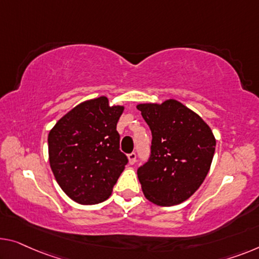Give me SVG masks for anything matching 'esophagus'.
<instances>
[{
    "instance_id": "obj_1",
    "label": "esophagus",
    "mask_w": 259,
    "mask_h": 259,
    "mask_svg": "<svg viewBox=\"0 0 259 259\" xmlns=\"http://www.w3.org/2000/svg\"><path fill=\"white\" fill-rule=\"evenodd\" d=\"M128 159H129V164L134 165L135 163H136V153H135V152L129 153L128 154Z\"/></svg>"
}]
</instances>
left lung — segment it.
I'll list each match as a JSON object with an SVG mask.
<instances>
[{"label":"left lung","instance_id":"left-lung-1","mask_svg":"<svg viewBox=\"0 0 259 259\" xmlns=\"http://www.w3.org/2000/svg\"><path fill=\"white\" fill-rule=\"evenodd\" d=\"M137 109L152 134L149 160L137 169L145 198L165 207L186 201L210 168L216 145L213 131L177 100L141 103Z\"/></svg>","mask_w":259,"mask_h":259}]
</instances>
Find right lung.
Here are the masks:
<instances>
[{
  "mask_svg": "<svg viewBox=\"0 0 259 259\" xmlns=\"http://www.w3.org/2000/svg\"><path fill=\"white\" fill-rule=\"evenodd\" d=\"M123 106L106 96L69 110L50 130L49 161L66 195L80 204H95L111 195L128 158L119 151L116 125Z\"/></svg>",
  "mask_w": 259,
  "mask_h": 259,
  "instance_id": "obj_1",
  "label": "right lung"
}]
</instances>
